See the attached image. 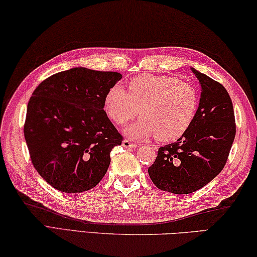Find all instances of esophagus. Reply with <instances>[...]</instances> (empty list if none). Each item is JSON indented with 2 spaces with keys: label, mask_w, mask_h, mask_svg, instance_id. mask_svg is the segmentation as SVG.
I'll return each instance as SVG.
<instances>
[{
  "label": "esophagus",
  "mask_w": 257,
  "mask_h": 257,
  "mask_svg": "<svg viewBox=\"0 0 257 257\" xmlns=\"http://www.w3.org/2000/svg\"><path fill=\"white\" fill-rule=\"evenodd\" d=\"M122 146L124 148H135L137 146V145H136V143L129 141V139H124V141L122 142Z\"/></svg>",
  "instance_id": "1"
}]
</instances>
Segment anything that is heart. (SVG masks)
<instances>
[{"mask_svg":"<svg viewBox=\"0 0 257 257\" xmlns=\"http://www.w3.org/2000/svg\"><path fill=\"white\" fill-rule=\"evenodd\" d=\"M199 95L188 82L167 75L144 74L129 83L128 92L119 85L110 88L104 97V111L115 124L123 125L139 115L127 129L135 138L155 136L169 143L181 138L197 114Z\"/></svg>","mask_w":257,"mask_h":257,"instance_id":"obj_1","label":"heart"}]
</instances>
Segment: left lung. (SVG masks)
I'll return each instance as SVG.
<instances>
[{"label": "left lung", "mask_w": 257, "mask_h": 257, "mask_svg": "<svg viewBox=\"0 0 257 257\" xmlns=\"http://www.w3.org/2000/svg\"><path fill=\"white\" fill-rule=\"evenodd\" d=\"M192 72L202 87L193 122L176 143L158 148L155 162L148 167L153 183L175 194L192 193L220 173L236 135L234 106L226 88Z\"/></svg>", "instance_id": "left-lung-1"}]
</instances>
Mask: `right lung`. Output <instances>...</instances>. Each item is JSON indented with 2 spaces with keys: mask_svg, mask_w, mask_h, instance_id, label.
Listing matches in <instances>:
<instances>
[{
  "mask_svg": "<svg viewBox=\"0 0 257 257\" xmlns=\"http://www.w3.org/2000/svg\"><path fill=\"white\" fill-rule=\"evenodd\" d=\"M121 77L76 67L46 78L32 93L23 133L32 165L53 188L78 193L103 179L111 151L123 141L103 109Z\"/></svg>",
  "mask_w": 257,
  "mask_h": 257,
  "instance_id": "right-lung-1",
  "label": "right lung"
}]
</instances>
